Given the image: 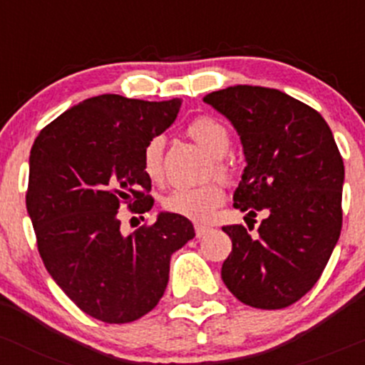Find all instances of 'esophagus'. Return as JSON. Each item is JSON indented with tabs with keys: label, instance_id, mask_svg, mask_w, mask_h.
Returning a JSON list of instances; mask_svg holds the SVG:
<instances>
[{
	"label": "esophagus",
	"instance_id": "obj_1",
	"mask_svg": "<svg viewBox=\"0 0 365 365\" xmlns=\"http://www.w3.org/2000/svg\"><path fill=\"white\" fill-rule=\"evenodd\" d=\"M194 231H195V237H205L206 234L210 232V227H206V225H201V224H197L194 227Z\"/></svg>",
	"mask_w": 365,
	"mask_h": 365
}]
</instances>
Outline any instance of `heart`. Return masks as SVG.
Masks as SVG:
<instances>
[{
  "label": "heart",
  "mask_w": 365,
  "mask_h": 365,
  "mask_svg": "<svg viewBox=\"0 0 365 365\" xmlns=\"http://www.w3.org/2000/svg\"><path fill=\"white\" fill-rule=\"evenodd\" d=\"M187 136L197 143L202 150L213 157L212 171L220 180H229L232 175L231 166L224 160L231 150L232 138L224 122L215 117H197L187 128ZM141 168L152 180L163 178V140L152 138L141 152ZM224 190L218 183H206L201 187H178L163 197V210L168 213L180 215L194 222H208L224 202Z\"/></svg>",
  "instance_id": "heart-1"
}]
</instances>
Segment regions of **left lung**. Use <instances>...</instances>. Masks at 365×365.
<instances>
[{
	"label": "left lung",
	"instance_id": "left-lung-1",
	"mask_svg": "<svg viewBox=\"0 0 365 365\" xmlns=\"http://www.w3.org/2000/svg\"><path fill=\"white\" fill-rule=\"evenodd\" d=\"M202 101L232 122L243 143L234 206L248 217L267 213L257 237L243 225L222 227L232 240L222 279L252 308H287L313 289L339 240L343 157L324 117L282 91L234 86Z\"/></svg>",
	"mask_w": 365,
	"mask_h": 365
}]
</instances>
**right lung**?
<instances>
[{
  "label": "right lung",
  "instance_id": "obj_1",
  "mask_svg": "<svg viewBox=\"0 0 365 365\" xmlns=\"http://www.w3.org/2000/svg\"><path fill=\"white\" fill-rule=\"evenodd\" d=\"M180 99L101 94L41 129L29 155L26 206L53 282L92 318L128 324L152 312L170 279L173 252L195 236L192 222L160 213L124 236L118 210L153 206L141 152L175 122Z\"/></svg>",
  "mask_w": 365,
  "mask_h": 365
}]
</instances>
